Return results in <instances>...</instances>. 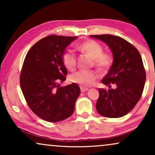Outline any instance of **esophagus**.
Segmentation results:
<instances>
[{
	"mask_svg": "<svg viewBox=\"0 0 155 155\" xmlns=\"http://www.w3.org/2000/svg\"><path fill=\"white\" fill-rule=\"evenodd\" d=\"M80 90H81V92H86V91H88L89 89L84 87L81 86V87H80Z\"/></svg>",
	"mask_w": 155,
	"mask_h": 155,
	"instance_id": "obj_1",
	"label": "esophagus"
}]
</instances>
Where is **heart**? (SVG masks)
Masks as SVG:
<instances>
[{
    "mask_svg": "<svg viewBox=\"0 0 155 155\" xmlns=\"http://www.w3.org/2000/svg\"><path fill=\"white\" fill-rule=\"evenodd\" d=\"M80 51L86 54L94 61V65L101 72H106L112 65L113 59L109 54H103L104 48L98 42L89 40L79 46ZM63 63L65 67L71 71L75 69L77 58L74 51L68 50L63 55ZM98 78V74L94 71H79L70 76V80L82 87H90Z\"/></svg>",
    "mask_w": 155,
    "mask_h": 155,
    "instance_id": "heart-1",
    "label": "heart"
}]
</instances>
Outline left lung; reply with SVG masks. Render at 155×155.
<instances>
[{"label": "left lung", "instance_id": "1", "mask_svg": "<svg viewBox=\"0 0 155 155\" xmlns=\"http://www.w3.org/2000/svg\"><path fill=\"white\" fill-rule=\"evenodd\" d=\"M104 42L113 54V63L101 82L114 89H99L96 109L108 118H120L128 114L140 99L146 74L136 48L121 37L111 35H90Z\"/></svg>", "mask_w": 155, "mask_h": 155}]
</instances>
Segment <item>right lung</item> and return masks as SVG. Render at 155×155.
Masks as SVG:
<instances>
[{
    "label": "right lung",
    "mask_w": 155,
    "mask_h": 155,
    "mask_svg": "<svg viewBox=\"0 0 155 155\" xmlns=\"http://www.w3.org/2000/svg\"><path fill=\"white\" fill-rule=\"evenodd\" d=\"M77 37L50 35L37 41L27 53L20 75V87L27 104L41 119L58 122L73 114L80 88L60 82L68 74L63 63L65 48Z\"/></svg>",
    "instance_id": "add662e5"
}]
</instances>
